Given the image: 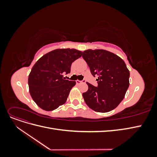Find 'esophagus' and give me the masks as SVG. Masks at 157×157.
Wrapping results in <instances>:
<instances>
[{
	"instance_id": "esophagus-1",
	"label": "esophagus",
	"mask_w": 157,
	"mask_h": 157,
	"mask_svg": "<svg viewBox=\"0 0 157 157\" xmlns=\"http://www.w3.org/2000/svg\"><path fill=\"white\" fill-rule=\"evenodd\" d=\"M82 82H84V80H83V81H80V80H76V83H77V84H79L82 83Z\"/></svg>"
}]
</instances>
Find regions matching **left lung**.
<instances>
[{
	"label": "left lung",
	"mask_w": 157,
	"mask_h": 157,
	"mask_svg": "<svg viewBox=\"0 0 157 157\" xmlns=\"http://www.w3.org/2000/svg\"><path fill=\"white\" fill-rule=\"evenodd\" d=\"M98 87L86 82L88 91L82 94L86 105L92 110L107 113L115 109L124 99L129 87L130 71L119 56L103 49H88L82 52Z\"/></svg>",
	"instance_id": "obj_1"
}]
</instances>
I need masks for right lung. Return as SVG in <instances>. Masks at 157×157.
Wrapping results in <instances>:
<instances>
[{
  "mask_svg": "<svg viewBox=\"0 0 157 157\" xmlns=\"http://www.w3.org/2000/svg\"><path fill=\"white\" fill-rule=\"evenodd\" d=\"M82 52L75 48H59L44 54L38 60L29 75L31 96L36 105L45 111H53L63 105L75 81L65 80L74 61Z\"/></svg>",
  "mask_w": 157,
  "mask_h": 157,
  "instance_id": "1",
  "label": "right lung"
}]
</instances>
